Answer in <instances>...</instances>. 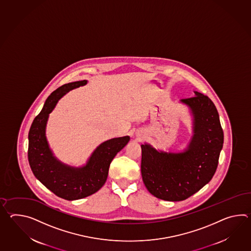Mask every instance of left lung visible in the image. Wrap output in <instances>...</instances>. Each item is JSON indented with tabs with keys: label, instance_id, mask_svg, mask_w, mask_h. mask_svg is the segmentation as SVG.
<instances>
[{
	"label": "left lung",
	"instance_id": "1",
	"mask_svg": "<svg viewBox=\"0 0 251 251\" xmlns=\"http://www.w3.org/2000/svg\"><path fill=\"white\" fill-rule=\"evenodd\" d=\"M181 101L194 115V136L183 153L158 152L141 145V175L147 189L162 200L187 199L208 184L217 169L223 130L212 100L198 92Z\"/></svg>",
	"mask_w": 251,
	"mask_h": 251
}]
</instances>
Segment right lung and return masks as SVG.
Segmentation results:
<instances>
[{"instance_id": "add662e5", "label": "right lung", "mask_w": 251, "mask_h": 251, "mask_svg": "<svg viewBox=\"0 0 251 251\" xmlns=\"http://www.w3.org/2000/svg\"><path fill=\"white\" fill-rule=\"evenodd\" d=\"M86 83V80L73 82L55 90L34 119L28 132V163L34 176L52 193L68 201L84 198L100 189L106 182L111 162L129 140L125 136L101 143L87 164L80 168L66 166L53 156L45 136L49 114L63 95Z\"/></svg>"}]
</instances>
